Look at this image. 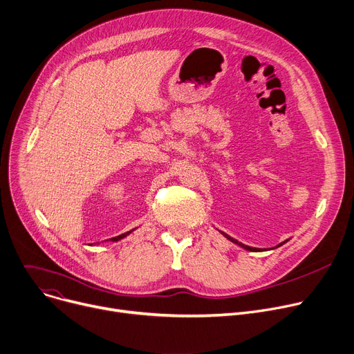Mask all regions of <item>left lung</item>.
Returning <instances> with one entry per match:
<instances>
[{
	"mask_svg": "<svg viewBox=\"0 0 354 354\" xmlns=\"http://www.w3.org/2000/svg\"><path fill=\"white\" fill-rule=\"evenodd\" d=\"M222 234H223V236L226 238V239H229L230 242H233L234 245H238V246H241V248H243L245 250H249V252H263V250H272V249H276V248H279V246H281V245H285L288 241H285V242H281V243H279L277 246H274V248H272V249H259V248H252V246H248V245H243V243H241L239 241H236V239H233L232 236H229V234H226L225 232H222V230H219Z\"/></svg>",
	"mask_w": 354,
	"mask_h": 354,
	"instance_id": "left-lung-1",
	"label": "left lung"
}]
</instances>
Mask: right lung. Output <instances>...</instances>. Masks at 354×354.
<instances>
[{"mask_svg":"<svg viewBox=\"0 0 354 354\" xmlns=\"http://www.w3.org/2000/svg\"><path fill=\"white\" fill-rule=\"evenodd\" d=\"M133 230H135V229H132V230H129V232H127V233H122V234H120V236H115V238H111L109 241H111V242H118V241H121V239L127 238V236H128V234H129V233H132ZM97 245H98V243H97Z\"/></svg>","mask_w":354,"mask_h":354,"instance_id":"add662e5","label":"right lung"}]
</instances>
